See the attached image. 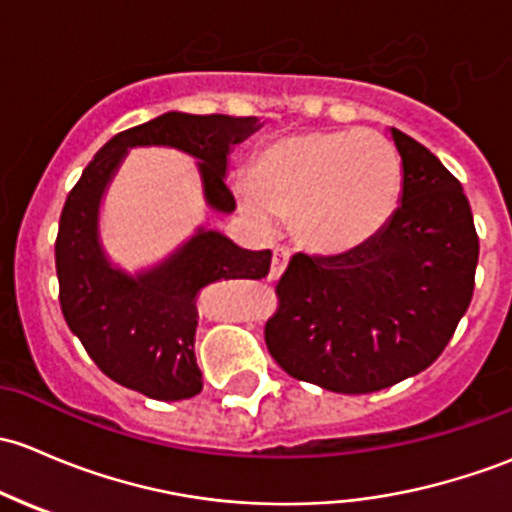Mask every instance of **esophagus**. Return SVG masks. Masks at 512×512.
Instances as JSON below:
<instances>
[{
    "label": "esophagus",
    "mask_w": 512,
    "mask_h": 512,
    "mask_svg": "<svg viewBox=\"0 0 512 512\" xmlns=\"http://www.w3.org/2000/svg\"><path fill=\"white\" fill-rule=\"evenodd\" d=\"M288 249H281V246H276L273 249V258H271V278L273 281H278L281 278V273L286 271V263H288Z\"/></svg>",
    "instance_id": "obj_1"
}]
</instances>
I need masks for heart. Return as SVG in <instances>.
Wrapping results in <instances>:
<instances>
[{
  "label": "heart",
  "mask_w": 512,
  "mask_h": 512,
  "mask_svg": "<svg viewBox=\"0 0 512 512\" xmlns=\"http://www.w3.org/2000/svg\"><path fill=\"white\" fill-rule=\"evenodd\" d=\"M402 184V160L384 135L308 130L263 145L236 199L263 229L273 219H293L303 244L342 254L367 244L392 221Z\"/></svg>",
  "instance_id": "b5f03b06"
}]
</instances>
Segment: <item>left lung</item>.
Listing matches in <instances>:
<instances>
[{"instance_id":"left-lung-1","label":"left lung","mask_w":512,"mask_h":512,"mask_svg":"<svg viewBox=\"0 0 512 512\" xmlns=\"http://www.w3.org/2000/svg\"><path fill=\"white\" fill-rule=\"evenodd\" d=\"M402 204L374 239L337 256L295 254L266 320L273 360L300 382L367 394L419 374L473 298L478 234L461 182L392 128Z\"/></svg>"}]
</instances>
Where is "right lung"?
<instances>
[{"mask_svg": "<svg viewBox=\"0 0 512 512\" xmlns=\"http://www.w3.org/2000/svg\"><path fill=\"white\" fill-rule=\"evenodd\" d=\"M261 128L258 118L165 113L110 138L83 170L63 204L56 236L61 313L98 370L150 399L177 402L202 392L194 357L197 295L236 278L268 276L271 251H246L219 231L197 234L175 254L128 276L113 268L98 239L105 187L128 147L167 145L197 157L204 199L217 212H234L226 162L236 142Z\"/></svg>", "mask_w": 512, "mask_h": 512, "instance_id": "right-lung-1", "label": "right lung"}]
</instances>
